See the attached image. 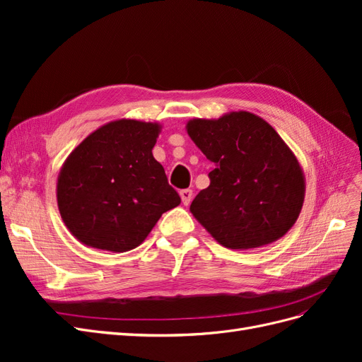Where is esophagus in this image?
Listing matches in <instances>:
<instances>
[{
    "label": "esophagus",
    "mask_w": 362,
    "mask_h": 362,
    "mask_svg": "<svg viewBox=\"0 0 362 362\" xmlns=\"http://www.w3.org/2000/svg\"><path fill=\"white\" fill-rule=\"evenodd\" d=\"M180 196H181V201L184 205H189L192 198H193V192L190 189H184L180 192Z\"/></svg>",
    "instance_id": "1"
}]
</instances>
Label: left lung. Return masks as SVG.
I'll use <instances>...</instances> for the list:
<instances>
[{
  "label": "left lung",
  "instance_id": "obj_1",
  "mask_svg": "<svg viewBox=\"0 0 362 362\" xmlns=\"http://www.w3.org/2000/svg\"><path fill=\"white\" fill-rule=\"evenodd\" d=\"M185 131L214 169L190 213L218 245L246 250L270 245L298 221L305 175L298 157L264 119L245 110L194 117Z\"/></svg>",
  "mask_w": 362,
  "mask_h": 362
}]
</instances>
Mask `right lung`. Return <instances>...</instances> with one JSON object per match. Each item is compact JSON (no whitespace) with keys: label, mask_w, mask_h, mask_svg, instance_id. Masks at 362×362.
Masks as SVG:
<instances>
[{"label":"right lung","mask_w":362,"mask_h":362,"mask_svg":"<svg viewBox=\"0 0 362 362\" xmlns=\"http://www.w3.org/2000/svg\"><path fill=\"white\" fill-rule=\"evenodd\" d=\"M161 124L112 120L87 136L62 164L57 206L80 243L127 252L145 242L163 213L181 204L152 156Z\"/></svg>","instance_id":"add662e5"}]
</instances>
